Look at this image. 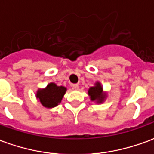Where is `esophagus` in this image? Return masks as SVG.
Returning <instances> with one entry per match:
<instances>
[{
	"label": "esophagus",
	"instance_id": "esophagus-1",
	"mask_svg": "<svg viewBox=\"0 0 154 154\" xmlns=\"http://www.w3.org/2000/svg\"><path fill=\"white\" fill-rule=\"evenodd\" d=\"M72 87V88H73L74 90H77V89H78V85H77V84H73Z\"/></svg>",
	"mask_w": 154,
	"mask_h": 154
}]
</instances>
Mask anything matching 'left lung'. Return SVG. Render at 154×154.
Masks as SVG:
<instances>
[{
	"label": "left lung",
	"mask_w": 154,
	"mask_h": 154,
	"mask_svg": "<svg viewBox=\"0 0 154 154\" xmlns=\"http://www.w3.org/2000/svg\"><path fill=\"white\" fill-rule=\"evenodd\" d=\"M88 96L91 101H95L97 104L103 103L107 97V93L104 92L103 87L100 82H96L93 87L88 89Z\"/></svg>",
	"instance_id": "obj_1"
}]
</instances>
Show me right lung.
Returning a JSON list of instances; mask_svg holds the SVG:
<instances>
[{"instance_id":"right-lung-1","label":"right lung","mask_w":154,"mask_h":154,"mask_svg":"<svg viewBox=\"0 0 154 154\" xmlns=\"http://www.w3.org/2000/svg\"><path fill=\"white\" fill-rule=\"evenodd\" d=\"M67 91V88L50 82L44 88H38L35 97L43 106L51 109L58 106Z\"/></svg>"}]
</instances>
